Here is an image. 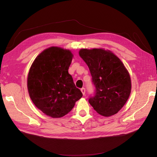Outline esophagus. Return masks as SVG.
<instances>
[{"instance_id":"esophagus-1","label":"esophagus","mask_w":157,"mask_h":157,"mask_svg":"<svg viewBox=\"0 0 157 157\" xmlns=\"http://www.w3.org/2000/svg\"><path fill=\"white\" fill-rule=\"evenodd\" d=\"M81 90V92H82V94L84 96L85 93H86V89H85L84 88H81V90Z\"/></svg>"}]
</instances>
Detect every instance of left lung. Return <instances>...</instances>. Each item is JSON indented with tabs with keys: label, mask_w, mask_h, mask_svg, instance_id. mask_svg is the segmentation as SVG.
Masks as SVG:
<instances>
[{
	"label": "left lung",
	"mask_w": 157,
	"mask_h": 157,
	"mask_svg": "<svg viewBox=\"0 0 157 157\" xmlns=\"http://www.w3.org/2000/svg\"><path fill=\"white\" fill-rule=\"evenodd\" d=\"M78 54L89 67L96 87L90 104L102 116L115 115L131 93L130 76L124 65L111 51L103 48H82Z\"/></svg>",
	"instance_id": "1"
}]
</instances>
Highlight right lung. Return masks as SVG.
I'll return each instance as SVG.
<instances>
[{"mask_svg": "<svg viewBox=\"0 0 157 157\" xmlns=\"http://www.w3.org/2000/svg\"><path fill=\"white\" fill-rule=\"evenodd\" d=\"M73 57L69 50L50 47L38 55L28 73L31 99L39 110L52 118L67 115L82 96L68 72Z\"/></svg>", "mask_w": 157, "mask_h": 157, "instance_id": "add662e5", "label": "right lung"}]
</instances>
